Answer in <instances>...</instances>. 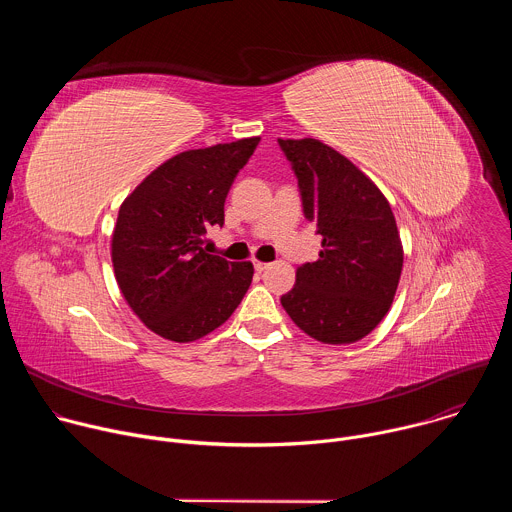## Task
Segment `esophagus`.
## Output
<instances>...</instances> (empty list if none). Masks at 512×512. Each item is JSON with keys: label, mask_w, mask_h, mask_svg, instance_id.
<instances>
[{"label": "esophagus", "mask_w": 512, "mask_h": 512, "mask_svg": "<svg viewBox=\"0 0 512 512\" xmlns=\"http://www.w3.org/2000/svg\"><path fill=\"white\" fill-rule=\"evenodd\" d=\"M253 265H255V271H259V273L267 269V263H263V261H257V259L253 261Z\"/></svg>", "instance_id": "1"}]
</instances>
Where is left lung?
<instances>
[{"mask_svg":"<svg viewBox=\"0 0 512 512\" xmlns=\"http://www.w3.org/2000/svg\"><path fill=\"white\" fill-rule=\"evenodd\" d=\"M298 178L304 216L322 235L318 261L296 271L281 306L324 344H350L385 318L403 269V247L383 192L330 145L277 139Z\"/></svg>","mask_w":512,"mask_h":512,"instance_id":"obj_1","label":"left lung"}]
</instances>
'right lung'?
<instances>
[{"label": "right lung", "mask_w": 512, "mask_h": 512, "mask_svg": "<svg viewBox=\"0 0 512 512\" xmlns=\"http://www.w3.org/2000/svg\"><path fill=\"white\" fill-rule=\"evenodd\" d=\"M261 137L182 152L145 178L121 204L111 241L115 279L129 308L152 332L192 342L241 304L253 279L204 247L208 227L225 225V200Z\"/></svg>", "instance_id": "1"}]
</instances>
